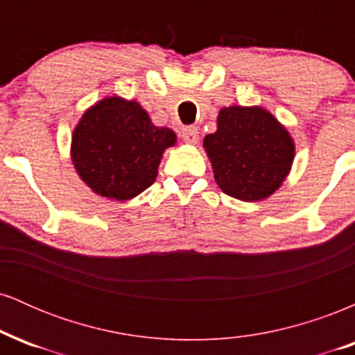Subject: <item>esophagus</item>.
<instances>
[{
	"instance_id": "esophagus-1",
	"label": "esophagus",
	"mask_w": 355,
	"mask_h": 355,
	"mask_svg": "<svg viewBox=\"0 0 355 355\" xmlns=\"http://www.w3.org/2000/svg\"><path fill=\"white\" fill-rule=\"evenodd\" d=\"M182 138L185 144H197L198 141V130L195 128V126H185V128L182 130Z\"/></svg>"
}]
</instances>
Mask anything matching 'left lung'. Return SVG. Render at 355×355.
Instances as JSON below:
<instances>
[{"label": "left lung", "mask_w": 355, "mask_h": 355, "mask_svg": "<svg viewBox=\"0 0 355 355\" xmlns=\"http://www.w3.org/2000/svg\"><path fill=\"white\" fill-rule=\"evenodd\" d=\"M203 148L223 193L243 202L279 190L295 155L291 133L270 112L237 105L220 110L217 132L203 138Z\"/></svg>", "instance_id": "obj_1"}]
</instances>
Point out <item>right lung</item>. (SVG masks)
Instances as JSON below:
<instances>
[{"label":"right lung","instance_id":"right-lung-1","mask_svg":"<svg viewBox=\"0 0 355 355\" xmlns=\"http://www.w3.org/2000/svg\"><path fill=\"white\" fill-rule=\"evenodd\" d=\"M175 144L177 135L155 126L140 103L107 96L73 130L71 160L95 193L125 202L152 185L162 155Z\"/></svg>","mask_w":355,"mask_h":355}]
</instances>
